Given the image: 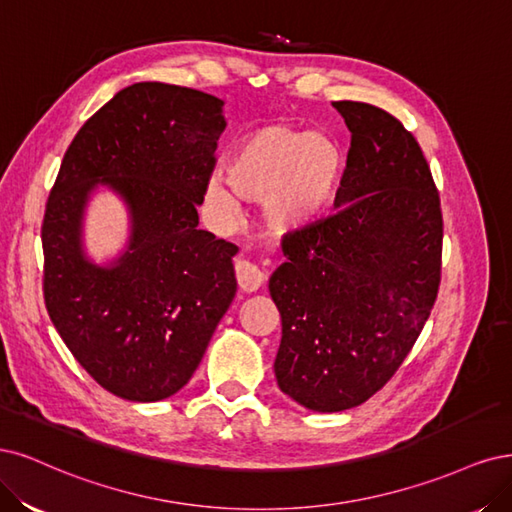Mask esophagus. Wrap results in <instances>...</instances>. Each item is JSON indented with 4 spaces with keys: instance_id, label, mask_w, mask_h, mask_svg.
I'll list each match as a JSON object with an SVG mask.
<instances>
[{
    "instance_id": "obj_1",
    "label": "esophagus",
    "mask_w": 512,
    "mask_h": 512,
    "mask_svg": "<svg viewBox=\"0 0 512 512\" xmlns=\"http://www.w3.org/2000/svg\"><path fill=\"white\" fill-rule=\"evenodd\" d=\"M236 280H238L240 291L255 293L263 285L266 276H263V272L255 266V263L242 259L236 263Z\"/></svg>"
}]
</instances>
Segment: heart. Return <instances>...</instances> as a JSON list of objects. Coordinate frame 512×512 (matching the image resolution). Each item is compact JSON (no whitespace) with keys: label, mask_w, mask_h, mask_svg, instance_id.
<instances>
[{"label":"heart","mask_w":512,"mask_h":512,"mask_svg":"<svg viewBox=\"0 0 512 512\" xmlns=\"http://www.w3.org/2000/svg\"><path fill=\"white\" fill-rule=\"evenodd\" d=\"M223 178H210L206 206L232 217L242 202H263L261 221L274 238L302 236L338 208L346 180V153L325 131L268 123L246 134L227 155Z\"/></svg>","instance_id":"heart-1"}]
</instances>
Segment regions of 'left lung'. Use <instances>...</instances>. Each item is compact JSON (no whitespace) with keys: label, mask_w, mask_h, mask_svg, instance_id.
<instances>
[{"label":"left lung","mask_w":512,"mask_h":512,"mask_svg":"<svg viewBox=\"0 0 512 512\" xmlns=\"http://www.w3.org/2000/svg\"><path fill=\"white\" fill-rule=\"evenodd\" d=\"M351 131L338 208L283 242L270 276L283 338L280 391L315 412L364 404L430 317L442 253L438 191L421 146L389 112L334 102Z\"/></svg>","instance_id":"left-lung-1"}]
</instances>
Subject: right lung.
I'll use <instances>...</instances> for the list:
<instances>
[{
    "label": "right lung",
    "instance_id": "add662e5",
    "mask_svg": "<svg viewBox=\"0 0 512 512\" xmlns=\"http://www.w3.org/2000/svg\"><path fill=\"white\" fill-rule=\"evenodd\" d=\"M223 106L163 82L125 87L80 127L48 195V317L78 364L123 400L159 402L183 389L234 302L238 249L197 229ZM102 190L124 202L128 238L95 262L84 221Z\"/></svg>",
    "mask_w": 512,
    "mask_h": 512
}]
</instances>
